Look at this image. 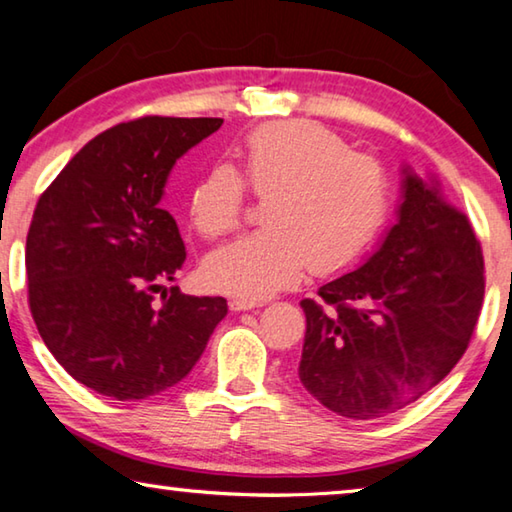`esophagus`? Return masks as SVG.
Wrapping results in <instances>:
<instances>
[{"label":"esophagus","instance_id":"obj_1","mask_svg":"<svg viewBox=\"0 0 512 512\" xmlns=\"http://www.w3.org/2000/svg\"><path fill=\"white\" fill-rule=\"evenodd\" d=\"M255 307H262V302H255V300H248V298H232L230 300L232 311H248V309H255Z\"/></svg>","mask_w":512,"mask_h":512}]
</instances>
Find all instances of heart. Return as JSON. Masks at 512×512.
I'll use <instances>...</instances> for the list:
<instances>
[{
    "instance_id": "heart-1",
    "label": "heart",
    "mask_w": 512,
    "mask_h": 512,
    "mask_svg": "<svg viewBox=\"0 0 512 512\" xmlns=\"http://www.w3.org/2000/svg\"><path fill=\"white\" fill-rule=\"evenodd\" d=\"M241 176L214 164L189 187V219L207 239L228 235L246 210V186L266 196V228L239 237L205 259L214 289L266 298L302 273L325 275L352 264L391 216V183L368 155L314 121L255 128L237 144Z\"/></svg>"
}]
</instances>
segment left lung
Returning <instances> with one entry per match:
<instances>
[{
    "instance_id": "8db88e82",
    "label": "left lung",
    "mask_w": 512,
    "mask_h": 512,
    "mask_svg": "<svg viewBox=\"0 0 512 512\" xmlns=\"http://www.w3.org/2000/svg\"><path fill=\"white\" fill-rule=\"evenodd\" d=\"M397 223L357 271L302 300L298 379L352 420L391 415L440 384L481 314L483 253L467 216L404 167Z\"/></svg>"
}]
</instances>
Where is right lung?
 <instances>
[{
    "label": "right lung",
    "mask_w": 512,
    "mask_h": 512,
    "mask_svg": "<svg viewBox=\"0 0 512 512\" xmlns=\"http://www.w3.org/2000/svg\"><path fill=\"white\" fill-rule=\"evenodd\" d=\"M221 124L142 117L112 126L65 164L33 212L31 316L60 366L112 400H146L183 381L228 314L225 298L164 287L187 253L160 207L173 164Z\"/></svg>",
    "instance_id": "add662e5"
}]
</instances>
